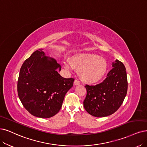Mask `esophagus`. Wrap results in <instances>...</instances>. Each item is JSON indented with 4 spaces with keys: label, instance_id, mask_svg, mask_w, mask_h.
I'll use <instances>...</instances> for the list:
<instances>
[{
    "label": "esophagus",
    "instance_id": "1",
    "mask_svg": "<svg viewBox=\"0 0 147 147\" xmlns=\"http://www.w3.org/2000/svg\"><path fill=\"white\" fill-rule=\"evenodd\" d=\"M79 84H80V82H79V80H74V85H78Z\"/></svg>",
    "mask_w": 147,
    "mask_h": 147
}]
</instances>
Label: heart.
I'll return each instance as SVG.
<instances>
[{
	"label": "heart",
	"instance_id": "b5f03b06",
	"mask_svg": "<svg viewBox=\"0 0 147 147\" xmlns=\"http://www.w3.org/2000/svg\"><path fill=\"white\" fill-rule=\"evenodd\" d=\"M65 67L68 70L80 71V77L84 82L93 84L100 80L107 70L106 60L94 54H79L73 57L71 62L67 61Z\"/></svg>",
	"mask_w": 147,
	"mask_h": 147
}]
</instances>
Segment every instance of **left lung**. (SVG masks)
Masks as SVG:
<instances>
[{"label":"left lung","instance_id":"obj_1","mask_svg":"<svg viewBox=\"0 0 147 147\" xmlns=\"http://www.w3.org/2000/svg\"><path fill=\"white\" fill-rule=\"evenodd\" d=\"M107 78L96 85H86L87 91L84 107L90 115L101 117L115 113L126 96L128 82L126 69L121 61L112 63Z\"/></svg>","mask_w":147,"mask_h":147}]
</instances>
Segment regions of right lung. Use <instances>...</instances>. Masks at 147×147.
<instances>
[{
	"label": "right lung",
	"instance_id": "obj_1",
	"mask_svg": "<svg viewBox=\"0 0 147 147\" xmlns=\"http://www.w3.org/2000/svg\"><path fill=\"white\" fill-rule=\"evenodd\" d=\"M61 65L48 57L42 49L26 59L18 82L19 99L31 115L49 118L59 111L65 94L73 86V78H63L57 70Z\"/></svg>",
	"mask_w": 147,
	"mask_h": 147
}]
</instances>
